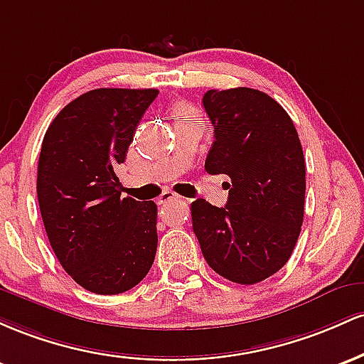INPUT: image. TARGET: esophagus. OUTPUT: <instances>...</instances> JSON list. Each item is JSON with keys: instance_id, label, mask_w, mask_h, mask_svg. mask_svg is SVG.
I'll list each match as a JSON object with an SVG mask.
<instances>
[{"instance_id": "34e87169", "label": "esophagus", "mask_w": 364, "mask_h": 364, "mask_svg": "<svg viewBox=\"0 0 364 364\" xmlns=\"http://www.w3.org/2000/svg\"><path fill=\"white\" fill-rule=\"evenodd\" d=\"M175 199H178V196L175 194L173 191H165V193L160 196V199H158V203H160V204H168L171 201H175Z\"/></svg>"}]
</instances>
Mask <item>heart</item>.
<instances>
[{
    "instance_id": "1",
    "label": "heart",
    "mask_w": 364,
    "mask_h": 364,
    "mask_svg": "<svg viewBox=\"0 0 364 364\" xmlns=\"http://www.w3.org/2000/svg\"><path fill=\"white\" fill-rule=\"evenodd\" d=\"M171 115L175 118V124H182V122H191V120H198L199 113L198 109L194 108L191 103H177L171 109Z\"/></svg>"
}]
</instances>
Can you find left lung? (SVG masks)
Listing matches in <instances>:
<instances>
[{
	"mask_svg": "<svg viewBox=\"0 0 364 364\" xmlns=\"http://www.w3.org/2000/svg\"><path fill=\"white\" fill-rule=\"evenodd\" d=\"M203 105L215 129L204 168L230 183L223 208L204 199L191 204L194 234L218 275L258 284L287 263L301 234L303 146L287 112L258 89H211Z\"/></svg>",
	"mask_w": 364,
	"mask_h": 364,
	"instance_id": "8db88e82",
	"label": "left lung"
}]
</instances>
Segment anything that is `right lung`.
Masks as SVG:
<instances>
[{
    "mask_svg": "<svg viewBox=\"0 0 364 364\" xmlns=\"http://www.w3.org/2000/svg\"><path fill=\"white\" fill-rule=\"evenodd\" d=\"M158 89H94L44 134L38 201L63 270L94 294H122L148 275L158 246L153 201L122 198L117 166Z\"/></svg>",
    "mask_w": 364,
    "mask_h": 364,
    "instance_id": "1",
    "label": "right lung"
}]
</instances>
